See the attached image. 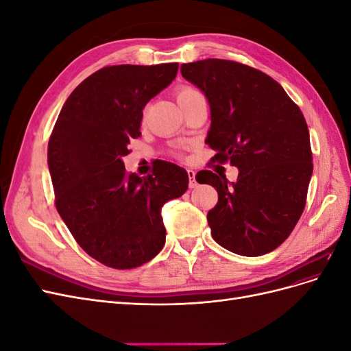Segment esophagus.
Returning a JSON list of instances; mask_svg holds the SVG:
<instances>
[{"label": "esophagus", "instance_id": "esophagus-1", "mask_svg": "<svg viewBox=\"0 0 351 351\" xmlns=\"http://www.w3.org/2000/svg\"><path fill=\"white\" fill-rule=\"evenodd\" d=\"M187 174H189V187H190V189L197 187V182L195 180L196 173L193 171V169H187Z\"/></svg>", "mask_w": 351, "mask_h": 351}]
</instances>
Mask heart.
I'll return each instance as SVG.
<instances>
[{
  "instance_id": "b5f03b06",
  "label": "heart",
  "mask_w": 351,
  "mask_h": 351,
  "mask_svg": "<svg viewBox=\"0 0 351 351\" xmlns=\"http://www.w3.org/2000/svg\"><path fill=\"white\" fill-rule=\"evenodd\" d=\"M193 92H197V90H196V89H193V88H183V89H180V90H178V93H177V99H178V98H182V97H184V95L193 93Z\"/></svg>"
}]
</instances>
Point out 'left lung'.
Listing matches in <instances>:
<instances>
[{"label": "left lung", "mask_w": 351, "mask_h": 351, "mask_svg": "<svg viewBox=\"0 0 351 351\" xmlns=\"http://www.w3.org/2000/svg\"><path fill=\"white\" fill-rule=\"evenodd\" d=\"M182 74L209 102L212 162L239 168L236 183L209 169L196 174L218 192L208 212L210 234L241 256L269 253L306 205L313 164L304 117L278 82L240 62L208 58L182 64Z\"/></svg>", "instance_id": "left-lung-1"}]
</instances>
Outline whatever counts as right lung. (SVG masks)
<instances>
[{
  "label": "right lung",
  "mask_w": 351,
  "mask_h": 351,
  "mask_svg": "<svg viewBox=\"0 0 351 351\" xmlns=\"http://www.w3.org/2000/svg\"><path fill=\"white\" fill-rule=\"evenodd\" d=\"M178 64L111 66L84 79L62 105L48 143L56 206L79 246L115 269L149 262L164 247L161 208L189 187L186 169L161 161L152 174L125 171L145 105Z\"/></svg>",
  "instance_id": "right-lung-1"
}]
</instances>
